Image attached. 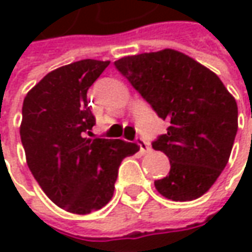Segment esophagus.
<instances>
[{
	"mask_svg": "<svg viewBox=\"0 0 252 252\" xmlns=\"http://www.w3.org/2000/svg\"><path fill=\"white\" fill-rule=\"evenodd\" d=\"M136 143H137L138 147H140V153L141 154H147L151 151V147H150V144H148L143 137L136 138Z\"/></svg>",
	"mask_w": 252,
	"mask_h": 252,
	"instance_id": "obj_1",
	"label": "esophagus"
}]
</instances>
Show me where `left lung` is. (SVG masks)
I'll use <instances>...</instances> for the list:
<instances>
[{"label":"left lung","instance_id":"obj_1","mask_svg":"<svg viewBox=\"0 0 252 252\" xmlns=\"http://www.w3.org/2000/svg\"><path fill=\"white\" fill-rule=\"evenodd\" d=\"M115 67L157 115L169 122L153 148L170 162L168 176L155 180L172 201L201 197L217 182L237 133V104L212 70L175 50L118 59Z\"/></svg>","mask_w":252,"mask_h":252}]
</instances>
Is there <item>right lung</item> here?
<instances>
[{"label": "right lung", "mask_w": 252, "mask_h": 252, "mask_svg": "<svg viewBox=\"0 0 252 252\" xmlns=\"http://www.w3.org/2000/svg\"><path fill=\"white\" fill-rule=\"evenodd\" d=\"M109 61L83 59L45 75L23 101L20 138L30 172L47 197L72 214L105 207L121 162L136 143L89 138L95 118L87 90Z\"/></svg>", "instance_id": "obj_1"}]
</instances>
